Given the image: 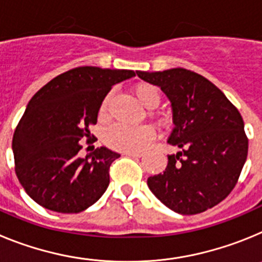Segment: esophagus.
I'll use <instances>...</instances> for the list:
<instances>
[{"label":"esophagus","mask_w":262,"mask_h":262,"mask_svg":"<svg viewBox=\"0 0 262 262\" xmlns=\"http://www.w3.org/2000/svg\"><path fill=\"white\" fill-rule=\"evenodd\" d=\"M123 155H126V156H131V157H142L143 156L142 152H123Z\"/></svg>","instance_id":"esophagus-1"}]
</instances>
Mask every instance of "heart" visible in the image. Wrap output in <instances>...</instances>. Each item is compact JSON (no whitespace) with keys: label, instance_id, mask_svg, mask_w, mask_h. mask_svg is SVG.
Listing matches in <instances>:
<instances>
[{"label":"heart","instance_id":"b5f03b06","mask_svg":"<svg viewBox=\"0 0 262 262\" xmlns=\"http://www.w3.org/2000/svg\"><path fill=\"white\" fill-rule=\"evenodd\" d=\"M136 99L145 108H155L160 103L159 90L149 84H139L134 88ZM108 97L102 102L99 108V118H107ZM155 139V129L149 126L129 127L124 124H115L105 135V142L113 149L120 152L142 151L151 144Z\"/></svg>","mask_w":262,"mask_h":262}]
</instances>
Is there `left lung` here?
<instances>
[{
  "label": "left lung",
  "instance_id": "obj_1",
  "mask_svg": "<svg viewBox=\"0 0 262 262\" xmlns=\"http://www.w3.org/2000/svg\"><path fill=\"white\" fill-rule=\"evenodd\" d=\"M136 75L159 86L169 99L174 128L168 143L180 148L168 155L164 173L148 178L149 190L178 214L211 209L235 187L248 155L239 110L195 72L172 68Z\"/></svg>",
  "mask_w": 262,
  "mask_h": 262
}]
</instances>
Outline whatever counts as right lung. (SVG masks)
Returning a JSON list of instances; mask_svg holds the SVG:
<instances>
[{"label":"right lung","mask_w":262,"mask_h":262,"mask_svg":"<svg viewBox=\"0 0 262 262\" xmlns=\"http://www.w3.org/2000/svg\"><path fill=\"white\" fill-rule=\"evenodd\" d=\"M135 77L129 69L78 67L61 73L30 99L13 136L15 173L31 200L45 209L76 214L102 196L108 168L120 156L106 147L80 157L111 88Z\"/></svg>","instance_id":"add662e5"}]
</instances>
